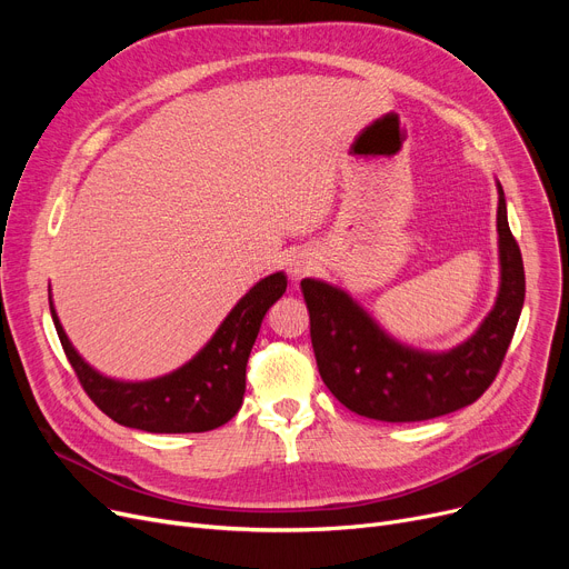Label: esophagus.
<instances>
[{
	"label": "esophagus",
	"instance_id": "obj_1",
	"mask_svg": "<svg viewBox=\"0 0 569 569\" xmlns=\"http://www.w3.org/2000/svg\"><path fill=\"white\" fill-rule=\"evenodd\" d=\"M313 267H316V262L309 256H297V258H292L288 272H290L292 279H302L309 272H313Z\"/></svg>",
	"mask_w": 569,
	"mask_h": 569
}]
</instances>
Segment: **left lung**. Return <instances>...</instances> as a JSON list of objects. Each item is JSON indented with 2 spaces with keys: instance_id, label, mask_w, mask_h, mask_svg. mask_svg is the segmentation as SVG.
I'll return each instance as SVG.
<instances>
[{
  "instance_id": "8db88e82",
  "label": "left lung",
  "mask_w": 569,
  "mask_h": 569,
  "mask_svg": "<svg viewBox=\"0 0 569 569\" xmlns=\"http://www.w3.org/2000/svg\"><path fill=\"white\" fill-rule=\"evenodd\" d=\"M500 292L493 311L466 343L433 355L397 343L327 283L305 279L311 343L322 382L352 412L380 422H422L480 399L510 348L526 297L523 260L498 187Z\"/></svg>"
}]
</instances>
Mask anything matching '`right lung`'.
I'll return each instance as SVG.
<instances>
[{"mask_svg": "<svg viewBox=\"0 0 569 569\" xmlns=\"http://www.w3.org/2000/svg\"><path fill=\"white\" fill-rule=\"evenodd\" d=\"M286 286L288 281L281 272L256 283L189 365L144 382L110 380L84 365L59 325L52 305L50 313L84 395L110 420L149 433H202L223 427L242 406L247 362L260 322L267 309L286 292Z\"/></svg>", "mask_w": 569, "mask_h": 569, "instance_id": "1", "label": "right lung"}]
</instances>
